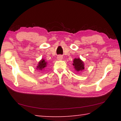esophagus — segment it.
<instances>
[{"mask_svg": "<svg viewBox=\"0 0 121 121\" xmlns=\"http://www.w3.org/2000/svg\"><path fill=\"white\" fill-rule=\"evenodd\" d=\"M62 58H63V56H61V55H59V56H57V59L59 60H62Z\"/></svg>", "mask_w": 121, "mask_h": 121, "instance_id": "obj_1", "label": "esophagus"}]
</instances>
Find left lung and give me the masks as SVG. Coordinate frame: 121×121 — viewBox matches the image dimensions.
<instances>
[{"instance_id": "8db88e82", "label": "left lung", "mask_w": 121, "mask_h": 121, "mask_svg": "<svg viewBox=\"0 0 121 121\" xmlns=\"http://www.w3.org/2000/svg\"><path fill=\"white\" fill-rule=\"evenodd\" d=\"M73 65H74L75 69L77 71H82L84 69V65L82 61L80 59L75 58L73 61Z\"/></svg>"}]
</instances>
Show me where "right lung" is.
<instances>
[{"instance_id": "1", "label": "right lung", "mask_w": 121, "mask_h": 121, "mask_svg": "<svg viewBox=\"0 0 121 121\" xmlns=\"http://www.w3.org/2000/svg\"><path fill=\"white\" fill-rule=\"evenodd\" d=\"M46 62H45V61L44 59H42V60L39 62L37 69H39V70H42V69H44L45 67H46Z\"/></svg>"}]
</instances>
